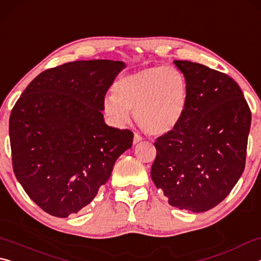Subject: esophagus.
Instances as JSON below:
<instances>
[{
    "label": "esophagus",
    "instance_id": "obj_1",
    "mask_svg": "<svg viewBox=\"0 0 261 261\" xmlns=\"http://www.w3.org/2000/svg\"><path fill=\"white\" fill-rule=\"evenodd\" d=\"M141 140H144L143 137H141V136L138 135V134H135V137H134V144H135V145L138 144V143H140Z\"/></svg>",
    "mask_w": 261,
    "mask_h": 261
}]
</instances>
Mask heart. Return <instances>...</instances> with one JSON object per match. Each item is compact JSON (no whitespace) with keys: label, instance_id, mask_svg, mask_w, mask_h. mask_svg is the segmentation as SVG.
I'll use <instances>...</instances> for the list:
<instances>
[{"label":"heart","instance_id":"b5f03b06","mask_svg":"<svg viewBox=\"0 0 261 261\" xmlns=\"http://www.w3.org/2000/svg\"><path fill=\"white\" fill-rule=\"evenodd\" d=\"M187 78L173 65H155L121 77L113 94L105 96L103 112L115 125L129 121L130 110L145 132L161 136L182 121L188 106Z\"/></svg>","mask_w":261,"mask_h":261}]
</instances>
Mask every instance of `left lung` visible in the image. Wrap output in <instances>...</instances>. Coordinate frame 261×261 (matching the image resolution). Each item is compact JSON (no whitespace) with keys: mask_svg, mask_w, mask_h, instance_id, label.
<instances>
[{"mask_svg":"<svg viewBox=\"0 0 261 261\" xmlns=\"http://www.w3.org/2000/svg\"><path fill=\"white\" fill-rule=\"evenodd\" d=\"M187 78L182 121L159 137L151 177L169 205L200 213L226 198L245 168L251 110L228 74L190 61H174Z\"/></svg>","mask_w":261,"mask_h":261,"instance_id":"left-lung-1","label":"left lung"}]
</instances>
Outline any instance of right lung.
Instances as JSON below:
<instances>
[{"label": "right lung", "instance_id": "obj_1", "mask_svg": "<svg viewBox=\"0 0 261 261\" xmlns=\"http://www.w3.org/2000/svg\"><path fill=\"white\" fill-rule=\"evenodd\" d=\"M125 64L74 61L47 69L11 110L12 168L28 196L48 214L68 218L109 179L134 134L108 126L103 99Z\"/></svg>", "mask_w": 261, "mask_h": 261}]
</instances>
